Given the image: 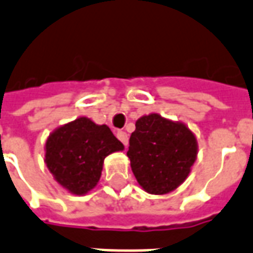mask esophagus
<instances>
[{"instance_id":"esophagus-1","label":"esophagus","mask_w":253,"mask_h":253,"mask_svg":"<svg viewBox=\"0 0 253 253\" xmlns=\"http://www.w3.org/2000/svg\"><path fill=\"white\" fill-rule=\"evenodd\" d=\"M117 138H118V139L121 140L125 146L128 144V136H127V134L125 132V131H118V132H117Z\"/></svg>"}]
</instances>
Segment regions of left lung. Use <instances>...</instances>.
<instances>
[{
  "mask_svg": "<svg viewBox=\"0 0 253 253\" xmlns=\"http://www.w3.org/2000/svg\"><path fill=\"white\" fill-rule=\"evenodd\" d=\"M198 155L194 132L159 114L140 117L130 136L127 157L139 186L148 194L165 195L182 184Z\"/></svg>",
  "mask_w": 253,
  "mask_h": 253,
  "instance_id": "1",
  "label": "left lung"
}]
</instances>
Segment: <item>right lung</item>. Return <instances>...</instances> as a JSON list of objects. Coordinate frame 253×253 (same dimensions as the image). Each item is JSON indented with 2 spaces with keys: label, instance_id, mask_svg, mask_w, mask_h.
<instances>
[{
  "label": "right lung",
  "instance_id": "obj_1",
  "mask_svg": "<svg viewBox=\"0 0 253 253\" xmlns=\"http://www.w3.org/2000/svg\"><path fill=\"white\" fill-rule=\"evenodd\" d=\"M123 148L106 125L81 117L49 135L45 163L63 188L84 195L99 182L105 158Z\"/></svg>",
  "mask_w": 253,
  "mask_h": 253
}]
</instances>
